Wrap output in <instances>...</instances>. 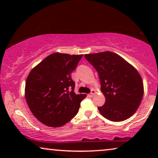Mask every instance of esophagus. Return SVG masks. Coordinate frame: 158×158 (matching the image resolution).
<instances>
[{
  "label": "esophagus",
  "mask_w": 158,
  "mask_h": 158,
  "mask_svg": "<svg viewBox=\"0 0 158 158\" xmlns=\"http://www.w3.org/2000/svg\"><path fill=\"white\" fill-rule=\"evenodd\" d=\"M95 94H96V90L93 89V90H91V93H90V94H88V96H90V97H92V96H94Z\"/></svg>",
  "instance_id": "obj_1"
}]
</instances>
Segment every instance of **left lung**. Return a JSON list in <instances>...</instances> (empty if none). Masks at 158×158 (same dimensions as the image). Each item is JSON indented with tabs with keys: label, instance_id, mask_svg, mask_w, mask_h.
Here are the masks:
<instances>
[{
	"label": "left lung",
	"instance_id": "1",
	"mask_svg": "<svg viewBox=\"0 0 158 158\" xmlns=\"http://www.w3.org/2000/svg\"><path fill=\"white\" fill-rule=\"evenodd\" d=\"M96 68L106 103L98 107L101 115L112 122L131 117L139 108L144 94L142 77L134 66L117 54L106 51L86 54Z\"/></svg>",
	"mask_w": 158,
	"mask_h": 158
}]
</instances>
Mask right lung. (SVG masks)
Here are the masks:
<instances>
[{"label": "right lung", "instance_id": "obj_1", "mask_svg": "<svg viewBox=\"0 0 158 158\" xmlns=\"http://www.w3.org/2000/svg\"><path fill=\"white\" fill-rule=\"evenodd\" d=\"M83 55L55 52L31 70L25 98L33 115L44 125L59 127L74 118L85 94L76 95L71 73Z\"/></svg>", "mask_w": 158, "mask_h": 158}]
</instances>
